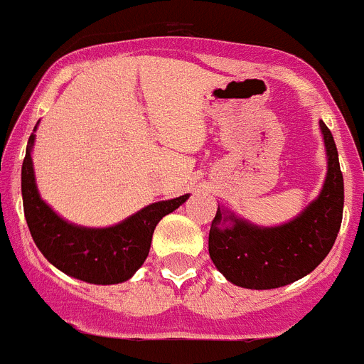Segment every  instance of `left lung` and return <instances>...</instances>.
Here are the masks:
<instances>
[{
  "label": "left lung",
  "instance_id": "obj_1",
  "mask_svg": "<svg viewBox=\"0 0 364 364\" xmlns=\"http://www.w3.org/2000/svg\"><path fill=\"white\" fill-rule=\"evenodd\" d=\"M328 173L321 194L300 216L280 227H255L235 214L218 213L208 232V255L229 282L247 289H273L295 282L317 267L339 235L344 181L333 135L321 121ZM232 220L230 228H221Z\"/></svg>",
  "mask_w": 364,
  "mask_h": 364
}]
</instances>
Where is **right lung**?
Returning <instances> with one entry per match:
<instances>
[{
    "label": "right lung",
    "instance_id": "add662e5",
    "mask_svg": "<svg viewBox=\"0 0 364 364\" xmlns=\"http://www.w3.org/2000/svg\"><path fill=\"white\" fill-rule=\"evenodd\" d=\"M33 143L34 134H31L21 166V196L36 247L55 267L84 282L107 286L128 280L146 260L151 235L161 218L185 203L188 194L148 205L115 227H77L56 216L38 194L31 159Z\"/></svg>",
    "mask_w": 364,
    "mask_h": 364
}]
</instances>
